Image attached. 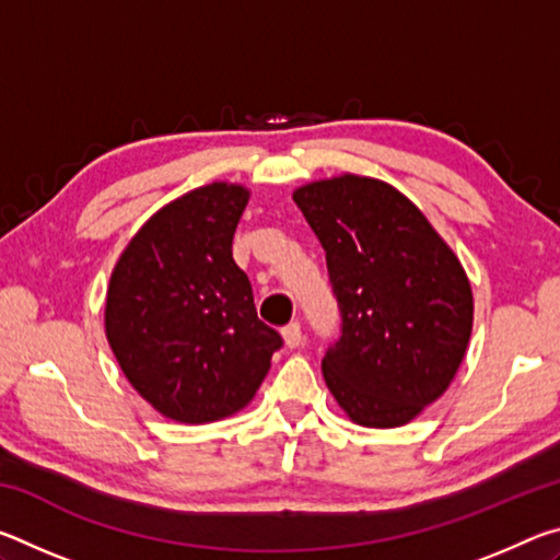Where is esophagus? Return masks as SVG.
I'll return each instance as SVG.
<instances>
[{
    "instance_id": "1",
    "label": "esophagus",
    "mask_w": 560,
    "mask_h": 560,
    "mask_svg": "<svg viewBox=\"0 0 560 560\" xmlns=\"http://www.w3.org/2000/svg\"><path fill=\"white\" fill-rule=\"evenodd\" d=\"M281 338H283V346H287V348H299L301 346V338H303L301 326L299 324H289L287 328L281 330Z\"/></svg>"
}]
</instances>
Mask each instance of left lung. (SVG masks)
Segmentation results:
<instances>
[{
    "instance_id": "1",
    "label": "left lung",
    "mask_w": 560,
    "mask_h": 560,
    "mask_svg": "<svg viewBox=\"0 0 560 560\" xmlns=\"http://www.w3.org/2000/svg\"><path fill=\"white\" fill-rule=\"evenodd\" d=\"M326 249L343 336L324 381L350 422L402 428L457 375L474 324L467 271L410 197L340 173L293 189Z\"/></svg>"
}]
</instances>
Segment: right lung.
Masks as SVG:
<instances>
[{"label": "right lung", "mask_w": 560, "mask_h": 560, "mask_svg": "<svg viewBox=\"0 0 560 560\" xmlns=\"http://www.w3.org/2000/svg\"><path fill=\"white\" fill-rule=\"evenodd\" d=\"M249 187L214 179L160 207L130 236L106 291L108 346L167 420L207 424L254 400L281 348L232 259Z\"/></svg>", "instance_id": "obj_1"}]
</instances>
